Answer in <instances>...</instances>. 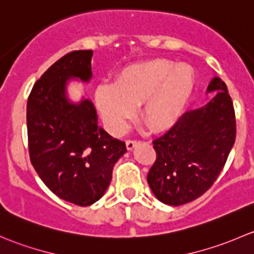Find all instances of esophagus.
<instances>
[{"mask_svg": "<svg viewBox=\"0 0 254 254\" xmlns=\"http://www.w3.org/2000/svg\"><path fill=\"white\" fill-rule=\"evenodd\" d=\"M138 143H139V142H138V140H133V139L127 140V142H126V146H127V149H128V150H132V149L134 148V146L137 145Z\"/></svg>", "mask_w": 254, "mask_h": 254, "instance_id": "34e87169", "label": "esophagus"}]
</instances>
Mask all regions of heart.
Returning <instances> with one entry per match:
<instances>
[{"mask_svg": "<svg viewBox=\"0 0 254 254\" xmlns=\"http://www.w3.org/2000/svg\"><path fill=\"white\" fill-rule=\"evenodd\" d=\"M194 73L186 64L155 59L128 67L119 84H101L95 100L104 124L114 134L126 132L140 105L143 122L165 132L179 122L194 88Z\"/></svg>", "mask_w": 254, "mask_h": 254, "instance_id": "b5f03b06", "label": "heart"}]
</instances>
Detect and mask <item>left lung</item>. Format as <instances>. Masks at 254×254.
<instances>
[{
  "label": "left lung",
  "instance_id": "1",
  "mask_svg": "<svg viewBox=\"0 0 254 254\" xmlns=\"http://www.w3.org/2000/svg\"><path fill=\"white\" fill-rule=\"evenodd\" d=\"M216 94L208 104L190 110L176 125L153 142L156 160L146 176L155 197L167 205L197 199L213 186L224 169L236 138L234 105L219 77L206 93Z\"/></svg>",
  "mask_w": 254,
  "mask_h": 254
}]
</instances>
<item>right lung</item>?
Wrapping results in <instances>:
<instances>
[{"mask_svg": "<svg viewBox=\"0 0 254 254\" xmlns=\"http://www.w3.org/2000/svg\"><path fill=\"white\" fill-rule=\"evenodd\" d=\"M91 50L64 55L34 84L27 104L30 161L57 197L87 206L104 195L116 161L127 151L122 140L98 125L89 99L72 103L70 79H91Z\"/></svg>", "mask_w": 254, "mask_h": 254, "instance_id": "add662e5", "label": "right lung"}]
</instances>
